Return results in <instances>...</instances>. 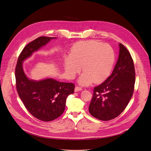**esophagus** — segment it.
I'll use <instances>...</instances> for the list:
<instances>
[{
  "mask_svg": "<svg viewBox=\"0 0 151 151\" xmlns=\"http://www.w3.org/2000/svg\"><path fill=\"white\" fill-rule=\"evenodd\" d=\"M82 88H80V86H76V88H75V89H74L75 92L80 91H82Z\"/></svg>",
  "mask_w": 151,
  "mask_h": 151,
  "instance_id": "esophagus-1",
  "label": "esophagus"
}]
</instances>
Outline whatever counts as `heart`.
Returning <instances> with one entry per match:
<instances>
[{
    "mask_svg": "<svg viewBox=\"0 0 151 151\" xmlns=\"http://www.w3.org/2000/svg\"><path fill=\"white\" fill-rule=\"evenodd\" d=\"M115 60V52L111 46L90 40L74 45L64 66L66 73L71 78L76 76L82 66L84 73L78 82L82 85H88L93 81L99 83L105 80L112 71Z\"/></svg>",
    "mask_w": 151,
    "mask_h": 151,
    "instance_id": "obj_1",
    "label": "heart"
}]
</instances>
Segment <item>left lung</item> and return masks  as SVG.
Listing matches in <instances>:
<instances>
[{
	"mask_svg": "<svg viewBox=\"0 0 151 151\" xmlns=\"http://www.w3.org/2000/svg\"><path fill=\"white\" fill-rule=\"evenodd\" d=\"M120 52L112 73L93 90L89 112L95 118L108 121L115 119L124 110L134 91L135 73L129 51L119 44Z\"/></svg>",
	"mask_w": 151,
	"mask_h": 151,
	"instance_id": "obj_1",
	"label": "left lung"
}]
</instances>
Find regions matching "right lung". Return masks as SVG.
<instances>
[{"instance_id":"obj_1","label":"right lung","mask_w":151,"mask_h":151,"mask_svg":"<svg viewBox=\"0 0 151 151\" xmlns=\"http://www.w3.org/2000/svg\"><path fill=\"white\" fill-rule=\"evenodd\" d=\"M54 38L42 36L29 43L20 54L15 69L16 86L19 97L29 112L43 122L54 120L63 114L66 99L74 93L75 85L52 78L31 80L25 76L22 64L33 52Z\"/></svg>"}]
</instances>
